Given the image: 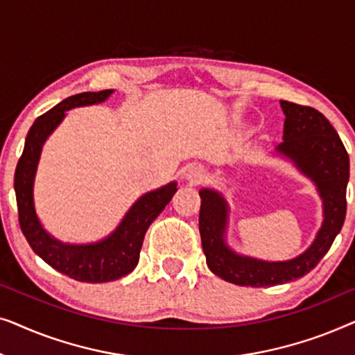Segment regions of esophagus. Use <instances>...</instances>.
Listing matches in <instances>:
<instances>
[{
  "label": "esophagus",
  "instance_id": "1",
  "mask_svg": "<svg viewBox=\"0 0 355 355\" xmlns=\"http://www.w3.org/2000/svg\"><path fill=\"white\" fill-rule=\"evenodd\" d=\"M186 178L189 179L191 182H200L203 178H205V171H203L202 166H189L187 171H186Z\"/></svg>",
  "mask_w": 355,
  "mask_h": 355
}]
</instances>
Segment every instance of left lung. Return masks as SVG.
<instances>
[{"instance_id": "1", "label": "left lung", "mask_w": 355, "mask_h": 355, "mask_svg": "<svg viewBox=\"0 0 355 355\" xmlns=\"http://www.w3.org/2000/svg\"><path fill=\"white\" fill-rule=\"evenodd\" d=\"M284 119V142L278 153L293 159L300 171L317 184L323 198L324 220L313 244L288 261H261L236 255L227 249L225 230L227 205L220 193L200 191L198 230L207 265L227 283L250 288H265L302 278L318 265L341 231L346 218V189L349 181V155L336 129L312 106L281 100Z\"/></svg>"}]
</instances>
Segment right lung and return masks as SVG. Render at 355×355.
Returning a JSON list of instances; mask_svg holds the SVG:
<instances>
[{
  "label": "right lung",
  "instance_id": "1",
  "mask_svg": "<svg viewBox=\"0 0 355 355\" xmlns=\"http://www.w3.org/2000/svg\"><path fill=\"white\" fill-rule=\"evenodd\" d=\"M111 94L113 90L84 92V94L72 95L58 103L55 108L46 111L45 114L38 116L28 130L24 152L14 173L19 225L28 245L51 268L82 283H108L129 275L137 265L148 226L178 191V184L169 182L168 186L145 193L134 203L113 234L96 244H62L43 230L33 207V178H35L43 144L61 123L67 110L101 103Z\"/></svg>",
  "mask_w": 355,
  "mask_h": 355
}]
</instances>
